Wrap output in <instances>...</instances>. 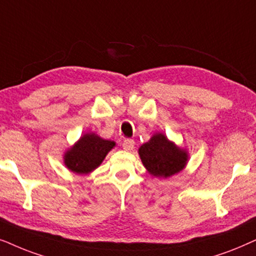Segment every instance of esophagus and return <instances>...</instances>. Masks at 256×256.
I'll list each match as a JSON object with an SVG mask.
<instances>
[{
  "label": "esophagus",
  "instance_id": "34e87169",
  "mask_svg": "<svg viewBox=\"0 0 256 256\" xmlns=\"http://www.w3.org/2000/svg\"><path fill=\"white\" fill-rule=\"evenodd\" d=\"M122 145L125 151H132V150L134 148V139H125Z\"/></svg>",
  "mask_w": 256,
  "mask_h": 256
}]
</instances>
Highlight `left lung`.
Here are the masks:
<instances>
[{"label": "left lung", "instance_id": "obj_1", "mask_svg": "<svg viewBox=\"0 0 256 256\" xmlns=\"http://www.w3.org/2000/svg\"><path fill=\"white\" fill-rule=\"evenodd\" d=\"M138 153L144 168L156 178L166 179L178 174L188 162V151L170 140L162 132H156L139 148Z\"/></svg>", "mask_w": 256, "mask_h": 256}]
</instances>
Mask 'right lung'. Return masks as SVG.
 I'll use <instances>...</instances> for the list:
<instances>
[{
    "label": "right lung",
    "mask_w": 256,
    "mask_h": 256,
    "mask_svg": "<svg viewBox=\"0 0 256 256\" xmlns=\"http://www.w3.org/2000/svg\"><path fill=\"white\" fill-rule=\"evenodd\" d=\"M114 146V140L103 139L94 132H88L64 152V165L76 174H88L100 168Z\"/></svg>",
    "instance_id": "right-lung-1"
}]
</instances>
